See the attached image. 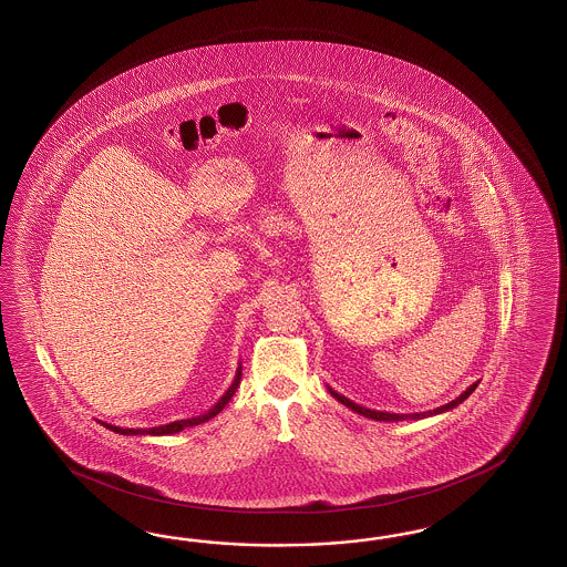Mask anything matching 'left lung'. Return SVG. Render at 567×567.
<instances>
[{"label": "left lung", "mask_w": 567, "mask_h": 567, "mask_svg": "<svg viewBox=\"0 0 567 567\" xmlns=\"http://www.w3.org/2000/svg\"><path fill=\"white\" fill-rule=\"evenodd\" d=\"M476 386H478V382H474V384H470L467 389H465L462 395L457 396V399H453L451 403H446V405H441V408H436V410H432V412H420V413H389V412H377V410H368V408H361L358 403H353L351 399H347V396L339 395L334 389H330L328 386V393L334 396L337 401H341L344 408H349L351 412L360 413L363 417H370V420H377V422H403V420H424V417H430V415H439V413L451 412V410H455L460 403H464L467 396L472 395L474 391H476Z\"/></svg>", "instance_id": "1"}]
</instances>
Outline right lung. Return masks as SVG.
Instances as JSON below:
<instances>
[{
    "label": "right lung",
    "instance_id": "obj_1",
    "mask_svg": "<svg viewBox=\"0 0 567 567\" xmlns=\"http://www.w3.org/2000/svg\"><path fill=\"white\" fill-rule=\"evenodd\" d=\"M240 370H243V365L239 363V368H237V374H235L233 384L228 386V391H226V393H224V395L218 399V403H216L212 410H207L206 413H202V415H197V417L176 420V422L164 424V426H155V429H121V426H112V424H105V422H100V424L105 426L107 430H112V432L124 434V436H131V434H154V436H164V434H174V432H181V430L189 429V426H197V424L207 422L209 417H214V415H218V413L223 412L224 408H226V403L233 399V395H235V393H237V389H239Z\"/></svg>",
    "mask_w": 567,
    "mask_h": 567
}]
</instances>
